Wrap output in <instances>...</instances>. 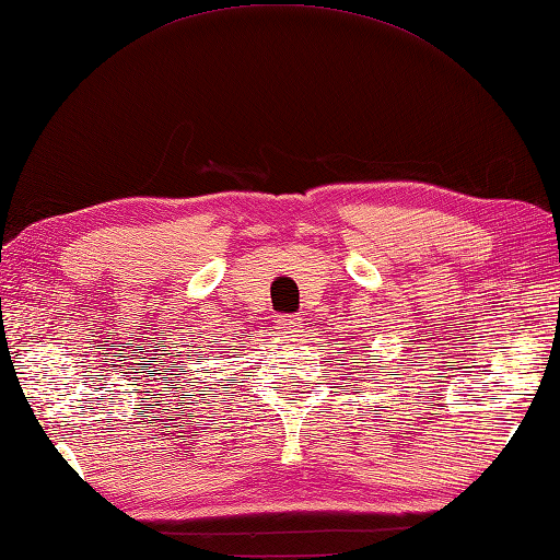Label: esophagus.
Here are the masks:
<instances>
[{
	"instance_id": "esophagus-1",
	"label": "esophagus",
	"mask_w": 560,
	"mask_h": 560,
	"mask_svg": "<svg viewBox=\"0 0 560 560\" xmlns=\"http://www.w3.org/2000/svg\"><path fill=\"white\" fill-rule=\"evenodd\" d=\"M300 327H302L300 317H292V315H280L278 319H275V329H278L280 335H290V337H295L298 331H300Z\"/></svg>"
}]
</instances>
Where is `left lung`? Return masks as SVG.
Masks as SVG:
<instances>
[{"label": "left lung", "mask_w": 560, "mask_h": 560, "mask_svg": "<svg viewBox=\"0 0 560 560\" xmlns=\"http://www.w3.org/2000/svg\"><path fill=\"white\" fill-rule=\"evenodd\" d=\"M361 351H369V347H364ZM341 354H345V351H341ZM364 357H369V354H364ZM354 364H359V361H354Z\"/></svg>", "instance_id": "left-lung-1"}]
</instances>
